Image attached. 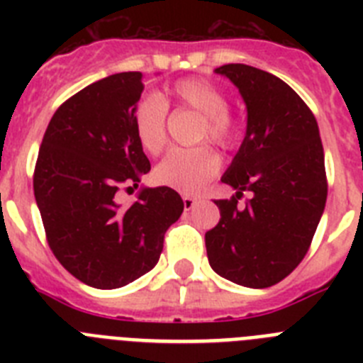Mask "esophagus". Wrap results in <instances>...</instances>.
Returning a JSON list of instances; mask_svg holds the SVG:
<instances>
[{"instance_id": "1", "label": "esophagus", "mask_w": 363, "mask_h": 363, "mask_svg": "<svg viewBox=\"0 0 363 363\" xmlns=\"http://www.w3.org/2000/svg\"><path fill=\"white\" fill-rule=\"evenodd\" d=\"M194 203H196V198H194V196H184L185 211H191L192 207H194Z\"/></svg>"}]
</instances>
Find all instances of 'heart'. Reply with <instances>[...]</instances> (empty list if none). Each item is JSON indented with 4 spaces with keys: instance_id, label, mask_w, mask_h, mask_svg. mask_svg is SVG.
Wrapping results in <instances>:
<instances>
[{
    "instance_id": "1",
    "label": "heart",
    "mask_w": 363,
    "mask_h": 363,
    "mask_svg": "<svg viewBox=\"0 0 363 363\" xmlns=\"http://www.w3.org/2000/svg\"><path fill=\"white\" fill-rule=\"evenodd\" d=\"M179 107L198 112L203 121L201 138L229 147L236 140V127L227 114L229 101L220 86L209 79L189 78L174 83L169 91ZM167 104L160 96L140 99L134 111V133L145 152L158 154L167 142ZM220 169V158L211 147L172 149L154 171L156 182L185 194L201 191Z\"/></svg>"
}]
</instances>
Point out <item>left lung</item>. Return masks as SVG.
<instances>
[{
	"label": "left lung",
	"instance_id": "8db88e82",
	"mask_svg": "<svg viewBox=\"0 0 363 363\" xmlns=\"http://www.w3.org/2000/svg\"><path fill=\"white\" fill-rule=\"evenodd\" d=\"M247 108L245 136L221 176L236 191L216 200L220 221L205 234L207 258L233 284L264 289L296 269L311 245L327 200L325 160L316 118L272 74L243 63L218 67ZM243 190L253 198L245 208Z\"/></svg>",
	"mask_w": 363,
	"mask_h": 363
}]
</instances>
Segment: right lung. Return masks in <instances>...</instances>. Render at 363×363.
Segmentation results:
<instances>
[{"label": "right lung", "mask_w": 363, "mask_h": 363, "mask_svg": "<svg viewBox=\"0 0 363 363\" xmlns=\"http://www.w3.org/2000/svg\"><path fill=\"white\" fill-rule=\"evenodd\" d=\"M143 89L142 72L91 83L54 112L38 154L34 196L50 249L96 289H118L149 272L165 230L184 213L171 187H142L127 207L116 200L120 187H138L150 171L134 133Z\"/></svg>", "instance_id": "1"}]
</instances>
